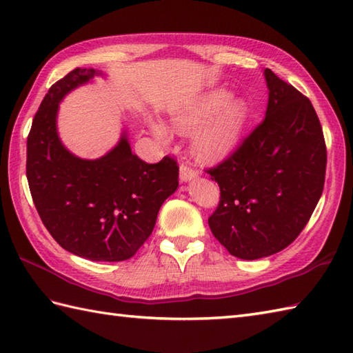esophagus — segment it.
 <instances>
[{
  "label": "esophagus",
  "mask_w": 353,
  "mask_h": 353,
  "mask_svg": "<svg viewBox=\"0 0 353 353\" xmlns=\"http://www.w3.org/2000/svg\"><path fill=\"white\" fill-rule=\"evenodd\" d=\"M197 170H194L191 165L188 163H182L181 165V174H179V177H181L182 182H190L192 181V179L197 177Z\"/></svg>",
  "instance_id": "obj_1"
}]
</instances>
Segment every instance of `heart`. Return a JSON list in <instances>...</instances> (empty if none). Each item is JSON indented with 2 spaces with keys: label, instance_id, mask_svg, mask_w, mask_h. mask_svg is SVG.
Returning <instances> with one entry per match:
<instances>
[{
  "label": "heart",
  "instance_id": "b5f03b06",
  "mask_svg": "<svg viewBox=\"0 0 353 353\" xmlns=\"http://www.w3.org/2000/svg\"><path fill=\"white\" fill-rule=\"evenodd\" d=\"M226 89H212L196 100L172 112V127L179 133L194 134L192 147L201 161L215 163L236 152L249 119V108L243 100H230ZM161 139H168V132L161 124L153 125Z\"/></svg>",
  "mask_w": 353,
  "mask_h": 353
}]
</instances>
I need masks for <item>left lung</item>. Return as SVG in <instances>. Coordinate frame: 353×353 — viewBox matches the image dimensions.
<instances>
[{
    "instance_id": "8db88e82",
    "label": "left lung",
    "mask_w": 353,
    "mask_h": 353,
    "mask_svg": "<svg viewBox=\"0 0 353 353\" xmlns=\"http://www.w3.org/2000/svg\"><path fill=\"white\" fill-rule=\"evenodd\" d=\"M264 76V121L208 170L220 186L209 228L230 254L247 261L294 241L319 203L326 172L325 137L311 101L272 70Z\"/></svg>"
}]
</instances>
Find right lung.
Instances as JSON below:
<instances>
[{"instance_id": "right-lung-1", "label": "right lung", "mask_w": 353, "mask_h": 353, "mask_svg": "<svg viewBox=\"0 0 353 353\" xmlns=\"http://www.w3.org/2000/svg\"><path fill=\"white\" fill-rule=\"evenodd\" d=\"M100 71L76 68L43 97L27 138V181L43 226L77 256L117 262L132 258L152 235L162 203L179 186L170 156L147 163L123 133L100 159H80L59 139V103Z\"/></svg>"}]
</instances>
